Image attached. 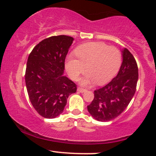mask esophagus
<instances>
[{
	"label": "esophagus",
	"mask_w": 156,
	"mask_h": 156,
	"mask_svg": "<svg viewBox=\"0 0 156 156\" xmlns=\"http://www.w3.org/2000/svg\"><path fill=\"white\" fill-rule=\"evenodd\" d=\"M77 91H78V92H80V93H83V92H85L86 91H87V89H82V88H80V87H78V88L77 89Z\"/></svg>",
	"instance_id": "esophagus-1"
}]
</instances>
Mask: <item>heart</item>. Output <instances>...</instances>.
Returning a JSON list of instances; mask_svg holds the SVG:
<instances>
[{"label": "heart", "instance_id": "obj_1", "mask_svg": "<svg viewBox=\"0 0 156 156\" xmlns=\"http://www.w3.org/2000/svg\"><path fill=\"white\" fill-rule=\"evenodd\" d=\"M75 53L79 58L69 55L66 58L65 67L69 76L76 80L85 72L87 66L88 73L80 80L82 85H89L95 81L100 85L108 83L121 67V51L104 42L82 44L76 48Z\"/></svg>", "mask_w": 156, "mask_h": 156}]
</instances>
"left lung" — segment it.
Instances as JSON below:
<instances>
[{"label":"left lung","mask_w":156,"mask_h":156,"mask_svg":"<svg viewBox=\"0 0 156 156\" xmlns=\"http://www.w3.org/2000/svg\"><path fill=\"white\" fill-rule=\"evenodd\" d=\"M122 63L117 76L94 92V98L87 109L96 120L108 122L124 112L135 94L139 78L133 55L126 48L122 51Z\"/></svg>","instance_id":"8db88e82"}]
</instances>
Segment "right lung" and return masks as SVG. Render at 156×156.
I'll list each match as a JSON object with an SVG mask.
<instances>
[{"label":"right lung","mask_w":156,"mask_h":156,"mask_svg":"<svg viewBox=\"0 0 156 156\" xmlns=\"http://www.w3.org/2000/svg\"><path fill=\"white\" fill-rule=\"evenodd\" d=\"M74 39L66 35L44 39L34 48L27 62L26 85L30 101L42 117L53 119L63 112L74 82L64 76V61Z\"/></svg>","instance_id":"1"}]
</instances>
